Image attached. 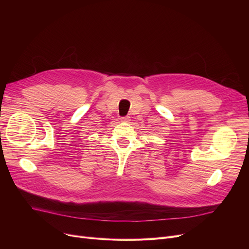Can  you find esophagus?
<instances>
[{
    "label": "esophagus",
    "instance_id": "1",
    "mask_svg": "<svg viewBox=\"0 0 249 249\" xmlns=\"http://www.w3.org/2000/svg\"><path fill=\"white\" fill-rule=\"evenodd\" d=\"M121 121L122 122H129L130 121V117H123V118H121Z\"/></svg>",
    "mask_w": 249,
    "mask_h": 249
}]
</instances>
